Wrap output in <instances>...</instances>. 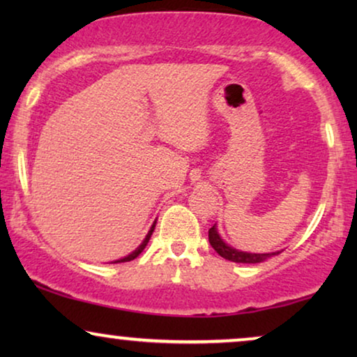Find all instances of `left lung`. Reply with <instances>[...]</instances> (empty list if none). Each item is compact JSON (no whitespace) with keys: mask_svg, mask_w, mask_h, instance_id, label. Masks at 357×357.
Masks as SVG:
<instances>
[{"mask_svg":"<svg viewBox=\"0 0 357 357\" xmlns=\"http://www.w3.org/2000/svg\"><path fill=\"white\" fill-rule=\"evenodd\" d=\"M208 237H209V243H211V247L214 248V250H216L222 258H226V260L234 261V263H261V261L268 260V258L281 253L280 250L270 252V253H250V252L237 250V248L231 247L229 243L222 241V237L219 236V232H218L216 224L209 229Z\"/></svg>","mask_w":357,"mask_h":357,"instance_id":"obj_1","label":"left lung"}]
</instances>
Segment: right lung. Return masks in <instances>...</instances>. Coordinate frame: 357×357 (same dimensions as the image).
<instances>
[{
  "mask_svg": "<svg viewBox=\"0 0 357 357\" xmlns=\"http://www.w3.org/2000/svg\"><path fill=\"white\" fill-rule=\"evenodd\" d=\"M155 222H158V221H154V222H153V226H151V229H149V232H148V234H146L144 241L139 243V245H138V248H136V250H133V252H131V253H130V255H126V257H123V258H119V260H115L114 263H123V261H131V260H135V258H136V257H138V255H139V253L144 250V248H146V245H148L149 238H151V236H153V232H154Z\"/></svg>",
  "mask_w": 357,
  "mask_h": 357,
  "instance_id": "obj_1",
  "label": "right lung"
}]
</instances>
